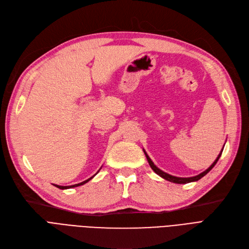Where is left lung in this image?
Returning <instances> with one entry per match:
<instances>
[{"label":"left lung","mask_w":249,"mask_h":249,"mask_svg":"<svg viewBox=\"0 0 249 249\" xmlns=\"http://www.w3.org/2000/svg\"><path fill=\"white\" fill-rule=\"evenodd\" d=\"M224 149V148H223ZM223 149L221 150V153L219 154V156H218V158L215 159V160L213 161V163L211 165V167L209 168V169H207L205 170L204 172H202V173H200L199 175H197V176H194V177H189V178H181V177H176V176H172V175H170V174H168V173H165V172H163L161 170H160L154 163H153V160H150V158L147 156V154L145 153V150L143 149V151H144V155H145V157H146V159H147V161H148V164H149V166H150V168L153 169L154 171H155V173H157V174L159 175V176H160L161 178H164V179H166V180H168V181H170V182H173V183H178V184H186V183H189V182H194V181H197V180H199V179H201L203 176H205L208 174V173L214 167V165L217 164V161L219 160V159H220V157H221V155H222V153H223Z\"/></svg>","instance_id":"obj_1"}]
</instances>
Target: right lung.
<instances>
[{
    "instance_id": "obj_1",
    "label": "right lung",
    "mask_w": 249,
    "mask_h": 249,
    "mask_svg": "<svg viewBox=\"0 0 249 249\" xmlns=\"http://www.w3.org/2000/svg\"><path fill=\"white\" fill-rule=\"evenodd\" d=\"M100 171V170H99ZM99 171L96 172V173H99ZM95 176V174L92 176V177H90V178H89L88 180H85V181H83V182H81V183H78V184H74V185H70V186H60V185H56V184H53L55 185L56 187H58V188H60V189H68V188H73V187H77V186H80V185H83V184H85V183H88L89 180H91L93 177Z\"/></svg>"
}]
</instances>
